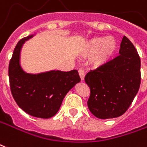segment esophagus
<instances>
[{
  "label": "esophagus",
  "instance_id": "esophagus-1",
  "mask_svg": "<svg viewBox=\"0 0 147 147\" xmlns=\"http://www.w3.org/2000/svg\"><path fill=\"white\" fill-rule=\"evenodd\" d=\"M79 76H80L81 80L83 81V80H84V77H85L84 71L82 70V69H79Z\"/></svg>",
  "mask_w": 147,
  "mask_h": 147
}]
</instances>
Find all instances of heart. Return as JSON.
<instances>
[{
  "instance_id": "b5f03b06",
  "label": "heart",
  "mask_w": 147,
  "mask_h": 147,
  "mask_svg": "<svg viewBox=\"0 0 147 147\" xmlns=\"http://www.w3.org/2000/svg\"><path fill=\"white\" fill-rule=\"evenodd\" d=\"M118 41L113 36H99L88 40L82 47L84 57H93V63L100 67L111 61L118 50Z\"/></svg>"
}]
</instances>
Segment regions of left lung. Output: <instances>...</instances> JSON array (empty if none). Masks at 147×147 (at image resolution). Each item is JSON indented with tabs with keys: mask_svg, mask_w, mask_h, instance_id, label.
I'll return each mask as SVG.
<instances>
[{
	"mask_svg": "<svg viewBox=\"0 0 147 147\" xmlns=\"http://www.w3.org/2000/svg\"><path fill=\"white\" fill-rule=\"evenodd\" d=\"M120 55L85 76L90 89L87 101L90 112L100 119L122 115L137 94L141 82L140 57L130 40L124 36Z\"/></svg>",
	"mask_w": 147,
	"mask_h": 147,
	"instance_id": "left-lung-1",
	"label": "left lung"
}]
</instances>
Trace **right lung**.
Wrapping results in <instances>:
<instances>
[{"mask_svg":"<svg viewBox=\"0 0 147 147\" xmlns=\"http://www.w3.org/2000/svg\"><path fill=\"white\" fill-rule=\"evenodd\" d=\"M30 35L18 41L10 60V88L18 107L33 117L49 118L57 114L68 91L80 82L77 70H52L39 74L26 73L20 65V53Z\"/></svg>","mask_w":147,"mask_h":147,"instance_id":"obj_1","label":"right lung"}]
</instances>
